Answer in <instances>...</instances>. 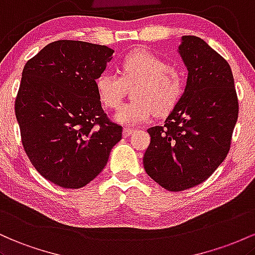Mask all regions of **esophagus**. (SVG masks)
<instances>
[{
	"instance_id": "esophagus-1",
	"label": "esophagus",
	"mask_w": 255,
	"mask_h": 255,
	"mask_svg": "<svg viewBox=\"0 0 255 255\" xmlns=\"http://www.w3.org/2000/svg\"><path fill=\"white\" fill-rule=\"evenodd\" d=\"M135 131V128H128V127H125L124 130H123V135H124V137H128L131 136V133Z\"/></svg>"
}]
</instances>
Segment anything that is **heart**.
<instances>
[{
  "label": "heart",
  "mask_w": 255,
  "mask_h": 255,
  "mask_svg": "<svg viewBox=\"0 0 255 255\" xmlns=\"http://www.w3.org/2000/svg\"><path fill=\"white\" fill-rule=\"evenodd\" d=\"M120 74L105 71L95 81L99 100L106 108H117L124 97L127 85H135L133 101L117 111V122L139 124L154 112L168 113L176 107L185 89V73L179 66L167 64L148 50L127 54L120 62Z\"/></svg>",
  "instance_id": "heart-1"
}]
</instances>
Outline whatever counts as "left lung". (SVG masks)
Returning <instances> with one entry per match:
<instances>
[{"label": "left lung", "mask_w": 255, "mask_h": 255, "mask_svg": "<svg viewBox=\"0 0 255 255\" xmlns=\"http://www.w3.org/2000/svg\"><path fill=\"white\" fill-rule=\"evenodd\" d=\"M179 53L188 68L184 94L164 125L148 128L143 156L148 176L168 191L200 184L227 158L239 117L228 61L204 39L183 36Z\"/></svg>", "instance_id": "obj_1"}]
</instances>
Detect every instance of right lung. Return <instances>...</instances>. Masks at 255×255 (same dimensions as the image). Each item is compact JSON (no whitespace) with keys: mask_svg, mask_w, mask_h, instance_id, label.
<instances>
[{"mask_svg":"<svg viewBox=\"0 0 255 255\" xmlns=\"http://www.w3.org/2000/svg\"><path fill=\"white\" fill-rule=\"evenodd\" d=\"M113 49L81 41L51 42L22 70L15 99L20 136L45 179L79 189L107 164L123 128L104 112L95 81Z\"/></svg>","mask_w":255,"mask_h":255,"instance_id":"add662e5","label":"right lung"}]
</instances>
